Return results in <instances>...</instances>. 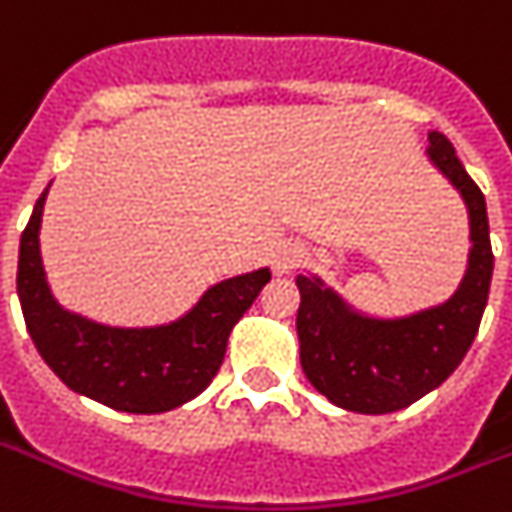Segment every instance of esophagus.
Here are the masks:
<instances>
[{"mask_svg": "<svg viewBox=\"0 0 512 512\" xmlns=\"http://www.w3.org/2000/svg\"><path fill=\"white\" fill-rule=\"evenodd\" d=\"M272 264L277 274H290L303 264V251L298 246H282L280 251L274 253Z\"/></svg>", "mask_w": 512, "mask_h": 512, "instance_id": "obj_1", "label": "esophagus"}]
</instances>
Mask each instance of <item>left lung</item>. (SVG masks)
Here are the masks:
<instances>
[{
    "label": "left lung",
    "mask_w": 512,
    "mask_h": 512,
    "mask_svg": "<svg viewBox=\"0 0 512 512\" xmlns=\"http://www.w3.org/2000/svg\"><path fill=\"white\" fill-rule=\"evenodd\" d=\"M429 156L466 198L471 214V259L458 293L445 306L400 322L350 314L319 280L298 277L301 366L308 382L340 408L392 413L408 408L445 382L471 348L492 282L487 201L445 133H429Z\"/></svg>",
    "instance_id": "8db88e82"
}]
</instances>
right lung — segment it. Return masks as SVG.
Returning a JSON list of instances; mask_svg holds the SVG:
<instances>
[{
    "mask_svg": "<svg viewBox=\"0 0 512 512\" xmlns=\"http://www.w3.org/2000/svg\"><path fill=\"white\" fill-rule=\"evenodd\" d=\"M49 188L33 206L20 238L18 295L38 353L70 390L125 413H164L209 387L225 361L227 337L269 269L219 282L185 319L156 329H112L67 314L46 285L38 227Z\"/></svg>",
    "mask_w": 512,
    "mask_h": 512,
    "instance_id": "1",
    "label": "right lung"
}]
</instances>
